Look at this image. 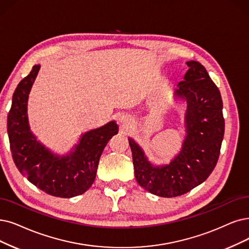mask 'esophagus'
Masks as SVG:
<instances>
[{
  "instance_id": "obj_1",
  "label": "esophagus",
  "mask_w": 249,
  "mask_h": 249,
  "mask_svg": "<svg viewBox=\"0 0 249 249\" xmlns=\"http://www.w3.org/2000/svg\"><path fill=\"white\" fill-rule=\"evenodd\" d=\"M118 121H119V123H121L122 124L126 125V124H131V117L125 115V114H123V115L119 116Z\"/></svg>"
}]
</instances>
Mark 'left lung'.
I'll list each match as a JSON object with an SVG mask.
<instances>
[{"label": "left lung", "mask_w": 249, "mask_h": 249, "mask_svg": "<svg viewBox=\"0 0 249 249\" xmlns=\"http://www.w3.org/2000/svg\"><path fill=\"white\" fill-rule=\"evenodd\" d=\"M184 81L174 91L175 100L186 103L185 138L168 164L149 160L141 146L128 138L135 177L145 190L160 197L183 195L203 183L216 165L225 132L220 90L197 61L186 62Z\"/></svg>", "instance_id": "8db88e82"}]
</instances>
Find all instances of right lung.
Masks as SVG:
<instances>
[{"label": "right lung", "instance_id": "obj_1", "mask_svg": "<svg viewBox=\"0 0 249 249\" xmlns=\"http://www.w3.org/2000/svg\"><path fill=\"white\" fill-rule=\"evenodd\" d=\"M41 65L18 84L8 113L10 149L18 171L47 194L71 198L85 193L95 181L99 159L108 141L118 133L115 121L81 135L66 154L59 155L39 142L31 131L27 101Z\"/></svg>", "mask_w": 249, "mask_h": 249}]
</instances>
